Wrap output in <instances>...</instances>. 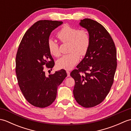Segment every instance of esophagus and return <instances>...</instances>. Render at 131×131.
I'll return each mask as SVG.
<instances>
[{"label": "esophagus", "mask_w": 131, "mask_h": 131, "mask_svg": "<svg viewBox=\"0 0 131 131\" xmlns=\"http://www.w3.org/2000/svg\"><path fill=\"white\" fill-rule=\"evenodd\" d=\"M66 73H67V75H68V77H70V71L67 70L66 71Z\"/></svg>", "instance_id": "1"}]
</instances>
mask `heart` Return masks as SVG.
Masks as SVG:
<instances>
[{
    "mask_svg": "<svg viewBox=\"0 0 131 131\" xmlns=\"http://www.w3.org/2000/svg\"><path fill=\"white\" fill-rule=\"evenodd\" d=\"M58 39L62 43H69V52L63 55L57 62V68L70 70L78 62L80 56L87 53L90 44V38L88 33L84 30H79L77 27L65 25L57 34ZM48 50L52 55L59 56L60 53L58 44L52 39L48 41Z\"/></svg>",
    "mask_w": 131,
    "mask_h": 131,
    "instance_id": "heart-1",
    "label": "heart"
}]
</instances>
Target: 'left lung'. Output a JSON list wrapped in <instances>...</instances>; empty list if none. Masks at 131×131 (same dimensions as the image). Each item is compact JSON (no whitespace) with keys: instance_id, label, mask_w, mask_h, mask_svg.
Returning a JSON list of instances; mask_svg holds the SVG:
<instances>
[{"instance_id":"8db88e82","label":"left lung","mask_w":131,"mask_h":131,"mask_svg":"<svg viewBox=\"0 0 131 131\" xmlns=\"http://www.w3.org/2000/svg\"><path fill=\"white\" fill-rule=\"evenodd\" d=\"M79 25L87 30L90 44L84 58L71 71L77 102L84 107L100 104L108 94L117 66L115 44L109 33L97 21L90 18Z\"/></svg>"}]
</instances>
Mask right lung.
Returning <instances> with one entry per match:
<instances>
[{
    "label": "right lung",
    "instance_id": "obj_1",
    "mask_svg": "<svg viewBox=\"0 0 131 131\" xmlns=\"http://www.w3.org/2000/svg\"><path fill=\"white\" fill-rule=\"evenodd\" d=\"M62 21L40 20L24 34L16 58V73L19 88L30 104L38 107L51 105L57 88L67 77L65 70L46 77L44 66L52 68L54 60L48 48L49 37Z\"/></svg>",
    "mask_w": 131,
    "mask_h": 131
}]
</instances>
